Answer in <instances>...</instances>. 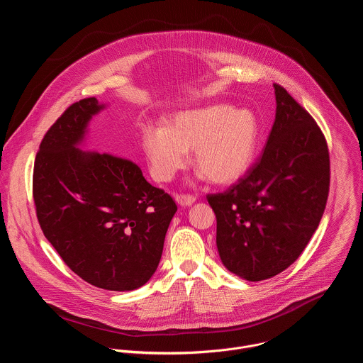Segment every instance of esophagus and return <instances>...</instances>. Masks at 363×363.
<instances>
[{
	"instance_id": "esophagus-1",
	"label": "esophagus",
	"mask_w": 363,
	"mask_h": 363,
	"mask_svg": "<svg viewBox=\"0 0 363 363\" xmlns=\"http://www.w3.org/2000/svg\"><path fill=\"white\" fill-rule=\"evenodd\" d=\"M176 201L180 206H191L196 201V197L193 194H176Z\"/></svg>"
}]
</instances>
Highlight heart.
I'll return each instance as SVG.
<instances>
[{"mask_svg": "<svg viewBox=\"0 0 363 363\" xmlns=\"http://www.w3.org/2000/svg\"><path fill=\"white\" fill-rule=\"evenodd\" d=\"M259 138V124L249 110L225 104L190 108L176 114L167 127L144 125L141 146L150 172L159 182H170L187 163L189 150L200 177L226 184L250 166Z\"/></svg>", "mask_w": 363, "mask_h": 363, "instance_id": "heart-1", "label": "heart"}]
</instances>
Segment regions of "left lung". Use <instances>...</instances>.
Here are the masks:
<instances>
[{
    "label": "left lung",
    "instance_id": "8db88e82",
    "mask_svg": "<svg viewBox=\"0 0 363 363\" xmlns=\"http://www.w3.org/2000/svg\"><path fill=\"white\" fill-rule=\"evenodd\" d=\"M273 87L276 117L262 156L225 193L207 194L219 256L228 270L250 281L276 276L302 255L330 183L322 130L281 86Z\"/></svg>",
    "mask_w": 363,
    "mask_h": 363
}]
</instances>
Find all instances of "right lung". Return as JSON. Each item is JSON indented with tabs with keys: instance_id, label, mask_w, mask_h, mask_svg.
Listing matches in <instances>:
<instances>
[{
	"instance_id": "1",
	"label": "right lung",
	"mask_w": 363,
	"mask_h": 363,
	"mask_svg": "<svg viewBox=\"0 0 363 363\" xmlns=\"http://www.w3.org/2000/svg\"><path fill=\"white\" fill-rule=\"evenodd\" d=\"M101 108L96 97L83 99L50 127L33 196L44 236L72 272L106 291H134L156 272L177 206L131 160L79 149Z\"/></svg>"
}]
</instances>
